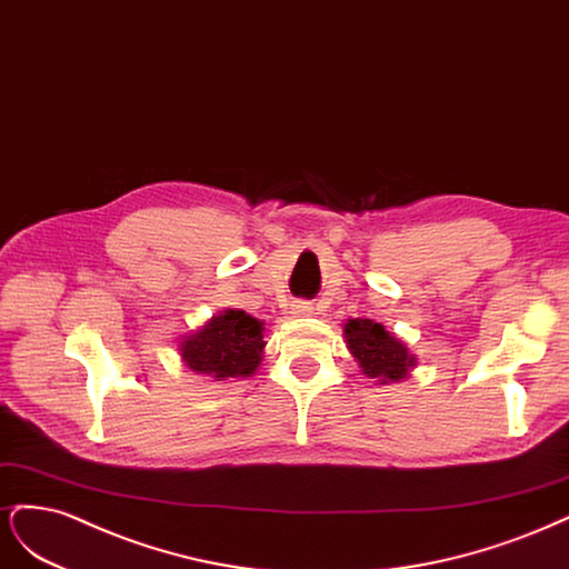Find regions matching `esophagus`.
<instances>
[{"label":"esophagus","instance_id":"1","mask_svg":"<svg viewBox=\"0 0 569 569\" xmlns=\"http://www.w3.org/2000/svg\"><path fill=\"white\" fill-rule=\"evenodd\" d=\"M311 311H315V307H309V305L300 302V305H292V311H290V315H296V317H307V315H311Z\"/></svg>","mask_w":569,"mask_h":569}]
</instances>
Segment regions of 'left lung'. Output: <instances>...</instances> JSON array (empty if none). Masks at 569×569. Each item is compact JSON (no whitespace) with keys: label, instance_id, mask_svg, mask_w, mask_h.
Returning <instances> with one entry per match:
<instances>
[{"label":"left lung","instance_id":"left-lung-1","mask_svg":"<svg viewBox=\"0 0 569 569\" xmlns=\"http://www.w3.org/2000/svg\"><path fill=\"white\" fill-rule=\"evenodd\" d=\"M342 336L361 373L373 378L376 385L399 382L416 369V355L373 319H347Z\"/></svg>","mask_w":569,"mask_h":569}]
</instances>
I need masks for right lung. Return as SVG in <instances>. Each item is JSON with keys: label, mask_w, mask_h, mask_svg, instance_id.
I'll use <instances>...</instances> for the list:
<instances>
[{"label": "right lung", "mask_w": 569, "mask_h": 569, "mask_svg": "<svg viewBox=\"0 0 569 569\" xmlns=\"http://www.w3.org/2000/svg\"><path fill=\"white\" fill-rule=\"evenodd\" d=\"M264 323L243 309H222L198 331L181 338L179 357L198 376L212 380L250 378L264 359Z\"/></svg>", "instance_id": "add662e5"}]
</instances>
